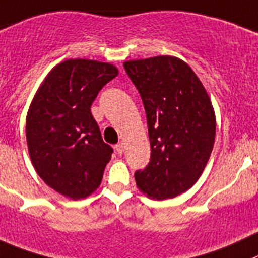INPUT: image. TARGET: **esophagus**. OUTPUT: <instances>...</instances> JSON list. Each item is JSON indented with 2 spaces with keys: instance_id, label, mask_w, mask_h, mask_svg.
<instances>
[{
  "instance_id": "34e87169",
  "label": "esophagus",
  "mask_w": 258,
  "mask_h": 258,
  "mask_svg": "<svg viewBox=\"0 0 258 258\" xmlns=\"http://www.w3.org/2000/svg\"><path fill=\"white\" fill-rule=\"evenodd\" d=\"M115 149H116L117 153L121 154L122 152H124V144H122V143H117L116 146H115Z\"/></svg>"
}]
</instances>
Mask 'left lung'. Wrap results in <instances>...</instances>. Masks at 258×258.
<instances>
[{"label":"left lung","instance_id":"left-lung-1","mask_svg":"<svg viewBox=\"0 0 258 258\" xmlns=\"http://www.w3.org/2000/svg\"><path fill=\"white\" fill-rule=\"evenodd\" d=\"M127 76L147 114L151 159L134 173L137 186L157 200L172 199L199 180L215 139L207 90L187 63L170 55L127 60Z\"/></svg>","mask_w":258,"mask_h":258}]
</instances>
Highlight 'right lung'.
<instances>
[{
    "instance_id": "1",
    "label": "right lung",
    "mask_w": 258,
    "mask_h": 258,
    "mask_svg": "<svg viewBox=\"0 0 258 258\" xmlns=\"http://www.w3.org/2000/svg\"><path fill=\"white\" fill-rule=\"evenodd\" d=\"M119 73L110 63L68 59L53 68L26 116V142L41 180L78 200L100 186L112 148L102 141L91 105Z\"/></svg>"
}]
</instances>
